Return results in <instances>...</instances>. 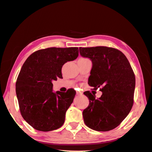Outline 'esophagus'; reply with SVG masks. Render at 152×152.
Here are the masks:
<instances>
[{"label":"esophagus","instance_id":"obj_1","mask_svg":"<svg viewBox=\"0 0 152 152\" xmlns=\"http://www.w3.org/2000/svg\"><path fill=\"white\" fill-rule=\"evenodd\" d=\"M76 95H83V93H82V92H80V91H77V92H76Z\"/></svg>","mask_w":152,"mask_h":152}]
</instances>
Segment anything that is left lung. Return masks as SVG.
<instances>
[{"label":"left lung","mask_w":152,"mask_h":152,"mask_svg":"<svg viewBox=\"0 0 152 152\" xmlns=\"http://www.w3.org/2000/svg\"><path fill=\"white\" fill-rule=\"evenodd\" d=\"M82 57L92 61L88 84L102 95L85 91L88 106L83 110L84 122L97 131L117 127L129 114L133 105L135 76L129 60L119 50L107 47L79 48Z\"/></svg>","instance_id":"8db88e82"}]
</instances>
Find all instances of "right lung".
Wrapping results in <instances>:
<instances>
[{"instance_id": "1", "label": "right lung", "mask_w": 152, "mask_h": 152, "mask_svg": "<svg viewBox=\"0 0 152 152\" xmlns=\"http://www.w3.org/2000/svg\"><path fill=\"white\" fill-rule=\"evenodd\" d=\"M78 56V47H50L33 53L26 60L15 90L21 114L34 129L47 132L64 124L76 91L69 88L66 93H55L52 82L63 78V65Z\"/></svg>"}]
</instances>
